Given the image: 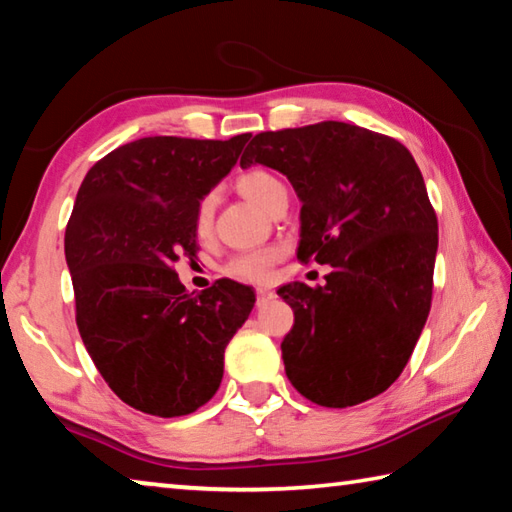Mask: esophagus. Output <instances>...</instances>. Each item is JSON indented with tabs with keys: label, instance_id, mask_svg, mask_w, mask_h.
<instances>
[{
	"label": "esophagus",
	"instance_id": "obj_1",
	"mask_svg": "<svg viewBox=\"0 0 512 512\" xmlns=\"http://www.w3.org/2000/svg\"><path fill=\"white\" fill-rule=\"evenodd\" d=\"M275 298V293L273 291H268V289H257V307H264V305H268V302H271Z\"/></svg>",
	"mask_w": 512,
	"mask_h": 512
}]
</instances>
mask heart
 <instances>
[{"label": "heart", "instance_id": "1", "mask_svg": "<svg viewBox=\"0 0 512 512\" xmlns=\"http://www.w3.org/2000/svg\"><path fill=\"white\" fill-rule=\"evenodd\" d=\"M237 189L244 194L250 203H255L262 210H271V205L275 203V198L287 192L284 185L277 180L273 173L262 171V169H250L246 173H241L237 178ZM214 205L216 198L214 194L203 196V201L198 203L196 210V232L201 237H207L212 230V219H214ZM280 248H264V250H253V253H244L237 255L232 262L228 264V273L237 280L244 282H255L262 284L271 277L273 264L280 259Z\"/></svg>", "mask_w": 512, "mask_h": 512}]
</instances>
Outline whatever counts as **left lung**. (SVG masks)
Masks as SVG:
<instances>
[{"mask_svg":"<svg viewBox=\"0 0 512 512\" xmlns=\"http://www.w3.org/2000/svg\"><path fill=\"white\" fill-rule=\"evenodd\" d=\"M241 169L284 173L300 198L298 259L329 264L323 287L277 289L293 309L287 377L329 409L384 393L427 323L438 219L413 155L368 128L320 124L253 137Z\"/></svg>","mask_w":512,"mask_h":512,"instance_id":"obj_1","label":"left lung"}]
</instances>
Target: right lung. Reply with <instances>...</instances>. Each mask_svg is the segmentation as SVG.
Segmentation results:
<instances>
[{
    "mask_svg": "<svg viewBox=\"0 0 512 512\" xmlns=\"http://www.w3.org/2000/svg\"><path fill=\"white\" fill-rule=\"evenodd\" d=\"M250 135L142 137L83 178L65 230L76 325L121 402L178 418L212 400L223 354L255 305L246 284L187 293L173 264L196 257V210L228 176Z\"/></svg>",
    "mask_w": 512,
    "mask_h": 512,
    "instance_id": "obj_1",
    "label": "right lung"
}]
</instances>
